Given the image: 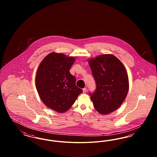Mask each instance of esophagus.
Listing matches in <instances>:
<instances>
[{"instance_id": "1", "label": "esophagus", "mask_w": 157, "mask_h": 157, "mask_svg": "<svg viewBox=\"0 0 157 157\" xmlns=\"http://www.w3.org/2000/svg\"><path fill=\"white\" fill-rule=\"evenodd\" d=\"M86 91H87V89L86 88H83V92L85 94V93H86Z\"/></svg>"}]
</instances>
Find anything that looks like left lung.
Here are the masks:
<instances>
[{"instance_id": "obj_1", "label": "left lung", "mask_w": 157, "mask_h": 157, "mask_svg": "<svg viewBox=\"0 0 157 157\" xmlns=\"http://www.w3.org/2000/svg\"><path fill=\"white\" fill-rule=\"evenodd\" d=\"M96 90L89 95L95 109L108 114L117 109L126 98L129 81L125 68L112 55H102L89 61Z\"/></svg>"}]
</instances>
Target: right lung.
<instances>
[{"label":"right lung","mask_w":157,"mask_h":157,"mask_svg":"<svg viewBox=\"0 0 157 157\" xmlns=\"http://www.w3.org/2000/svg\"><path fill=\"white\" fill-rule=\"evenodd\" d=\"M75 60L62 53H51L37 69L38 94L46 106L57 112H66L83 92L76 86V78L69 72Z\"/></svg>","instance_id":"add662e5"}]
</instances>
